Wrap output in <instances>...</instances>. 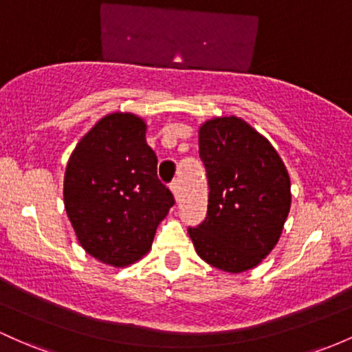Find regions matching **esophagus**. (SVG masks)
<instances>
[{
    "label": "esophagus",
    "mask_w": 352,
    "mask_h": 352,
    "mask_svg": "<svg viewBox=\"0 0 352 352\" xmlns=\"http://www.w3.org/2000/svg\"><path fill=\"white\" fill-rule=\"evenodd\" d=\"M170 190H172V194L175 199H179V184L177 182H172L170 184Z\"/></svg>",
    "instance_id": "1"
}]
</instances>
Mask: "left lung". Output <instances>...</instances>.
<instances>
[{
	"label": "left lung",
	"mask_w": 352,
	"mask_h": 352,
	"mask_svg": "<svg viewBox=\"0 0 352 352\" xmlns=\"http://www.w3.org/2000/svg\"><path fill=\"white\" fill-rule=\"evenodd\" d=\"M199 153L208 179L207 217L188 227L202 261L226 272L254 269L279 242L291 208V179L264 135L239 117L207 120Z\"/></svg>",
	"instance_id": "8db88e82"
}]
</instances>
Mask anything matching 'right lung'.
<instances>
[{"label": "right lung", "mask_w": 352, "mask_h": 352, "mask_svg": "<svg viewBox=\"0 0 352 352\" xmlns=\"http://www.w3.org/2000/svg\"><path fill=\"white\" fill-rule=\"evenodd\" d=\"M145 132L137 115H107L78 142L65 172V208L80 245L113 267L148 252L158 223L175 204L158 180Z\"/></svg>", "instance_id": "right-lung-1"}]
</instances>
